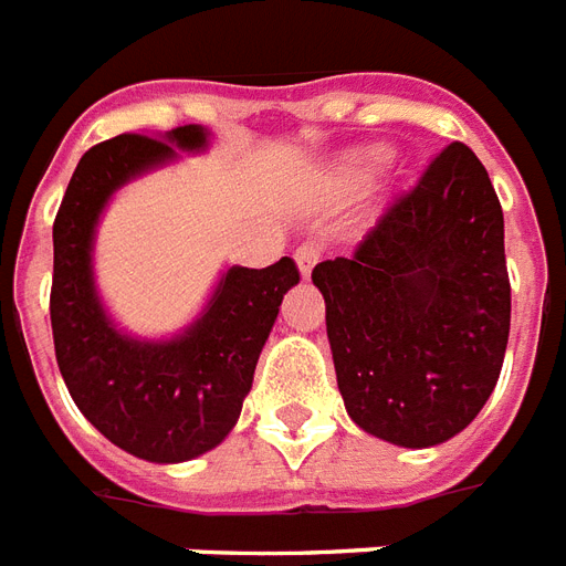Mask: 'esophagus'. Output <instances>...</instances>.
Returning <instances> with one entry per match:
<instances>
[{"label": "esophagus", "instance_id": "obj_1", "mask_svg": "<svg viewBox=\"0 0 566 566\" xmlns=\"http://www.w3.org/2000/svg\"><path fill=\"white\" fill-rule=\"evenodd\" d=\"M319 255H323V243H317V240L302 243V247L296 249V266H300V273L311 275V270H314V264L319 261Z\"/></svg>", "mask_w": 566, "mask_h": 566}]
</instances>
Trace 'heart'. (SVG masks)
Instances as JSON below:
<instances>
[{"instance_id":"heart-1","label":"heart","mask_w":566,"mask_h":566,"mask_svg":"<svg viewBox=\"0 0 566 566\" xmlns=\"http://www.w3.org/2000/svg\"><path fill=\"white\" fill-rule=\"evenodd\" d=\"M378 161V155H358V158H355V170H370L373 164Z\"/></svg>"}]
</instances>
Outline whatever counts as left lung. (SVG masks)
<instances>
[{
    "mask_svg": "<svg viewBox=\"0 0 566 566\" xmlns=\"http://www.w3.org/2000/svg\"><path fill=\"white\" fill-rule=\"evenodd\" d=\"M346 413L426 449L455 438L496 387L511 328L505 222L488 170L449 144L353 255L311 273Z\"/></svg>",
    "mask_w": 566,
    "mask_h": 566,
    "instance_id": "obj_1",
    "label": "left lung"
}]
</instances>
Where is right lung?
<instances>
[{
    "instance_id": "add662e5",
    "label": "right lung",
    "mask_w": 566,
    "mask_h": 566,
    "mask_svg": "<svg viewBox=\"0 0 566 566\" xmlns=\"http://www.w3.org/2000/svg\"><path fill=\"white\" fill-rule=\"evenodd\" d=\"M208 132L117 135L82 155L52 226V337L57 370L78 411L114 443L155 464H179L226 440L240 417L258 355L284 293L300 282L291 258L264 270L229 266L181 335L144 340L114 326L93 282V240L123 185L181 153H202Z\"/></svg>"
}]
</instances>
